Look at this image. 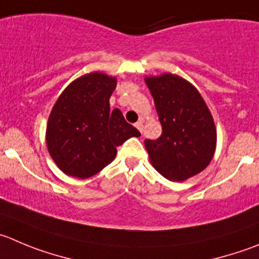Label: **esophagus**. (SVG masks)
<instances>
[{"label":"esophagus","mask_w":259,"mask_h":259,"mask_svg":"<svg viewBox=\"0 0 259 259\" xmlns=\"http://www.w3.org/2000/svg\"><path fill=\"white\" fill-rule=\"evenodd\" d=\"M135 127H136L137 130H139V131L142 134V128H144V122H142V119H140L139 122H137L136 124H135Z\"/></svg>","instance_id":"1"}]
</instances>
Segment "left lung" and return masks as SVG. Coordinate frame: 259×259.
<instances>
[{
  "label": "left lung",
  "instance_id": "obj_1",
  "mask_svg": "<svg viewBox=\"0 0 259 259\" xmlns=\"http://www.w3.org/2000/svg\"><path fill=\"white\" fill-rule=\"evenodd\" d=\"M162 125L157 140H146L152 166L169 181L201 173L212 160L216 128L212 115L192 83L171 73L146 77Z\"/></svg>",
  "mask_w": 259,
  "mask_h": 259
}]
</instances>
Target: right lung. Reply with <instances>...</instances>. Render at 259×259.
<instances>
[{"label": "right lung", "mask_w": 259, "mask_h": 259, "mask_svg": "<svg viewBox=\"0 0 259 259\" xmlns=\"http://www.w3.org/2000/svg\"><path fill=\"white\" fill-rule=\"evenodd\" d=\"M115 86V77L88 73L71 82L54 104L47 125V146L67 176L85 179L99 173L114 160L117 146L141 136L119 109L110 110Z\"/></svg>", "instance_id": "1"}]
</instances>
